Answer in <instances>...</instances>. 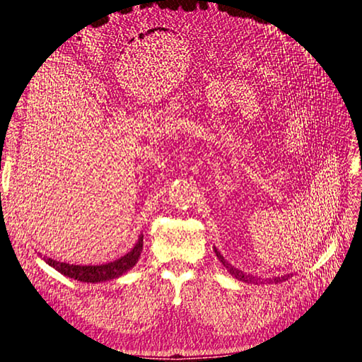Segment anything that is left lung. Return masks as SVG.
I'll return each mask as SVG.
<instances>
[{"mask_svg":"<svg viewBox=\"0 0 362 362\" xmlns=\"http://www.w3.org/2000/svg\"><path fill=\"white\" fill-rule=\"evenodd\" d=\"M214 252H216V257L218 258V261L222 262V264L228 269V272L231 273V275L235 278V279H238V281H243V282H247V284H257V282H262V279H259V278H257V276H254V275H246L245 272H242V270H238V269H235L234 266H231L229 264V262L223 258V255L221 254V252H218L216 247H214ZM290 278V275H286V276H276V278H273V279H270L272 282H275V284H278V282H284V281H287Z\"/></svg>","mask_w":362,"mask_h":362,"instance_id":"obj_1","label":"left lung"}]
</instances>
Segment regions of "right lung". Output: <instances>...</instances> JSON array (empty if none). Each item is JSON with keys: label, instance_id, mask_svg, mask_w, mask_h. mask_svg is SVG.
I'll return each instance as SVG.
<instances>
[{"label": "right lung", "instance_id": "right-lung-1", "mask_svg": "<svg viewBox=\"0 0 362 362\" xmlns=\"http://www.w3.org/2000/svg\"><path fill=\"white\" fill-rule=\"evenodd\" d=\"M141 250H144V234L139 235L137 243L134 245L133 249L128 252V254L120 257L119 259H115L112 262H105V264H100V266L69 264V262H60L57 259L42 257L40 254L39 255L43 258V261H45L47 264H49L51 267L60 272L64 276L81 281V282L96 284V282H105L110 279H116L119 276H122L124 273H127L129 269H133L137 264Z\"/></svg>", "mask_w": 362, "mask_h": 362}]
</instances>
